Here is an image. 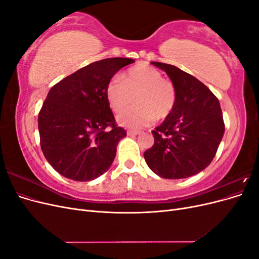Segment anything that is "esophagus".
<instances>
[{
	"mask_svg": "<svg viewBox=\"0 0 259 259\" xmlns=\"http://www.w3.org/2000/svg\"><path fill=\"white\" fill-rule=\"evenodd\" d=\"M139 134H140V132H138V131H127V136H136Z\"/></svg>",
	"mask_w": 259,
	"mask_h": 259,
	"instance_id": "obj_1",
	"label": "esophagus"
}]
</instances>
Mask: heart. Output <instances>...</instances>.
<instances>
[{
    "mask_svg": "<svg viewBox=\"0 0 259 259\" xmlns=\"http://www.w3.org/2000/svg\"><path fill=\"white\" fill-rule=\"evenodd\" d=\"M134 97L136 106L117 116V122L136 130L149 126L155 119H166L175 108L177 91L174 83L164 79L158 69L138 64L121 77H112L106 86L108 105L115 113L126 109Z\"/></svg>",
    "mask_w": 259,
    "mask_h": 259,
    "instance_id": "1",
    "label": "heart"
}]
</instances>
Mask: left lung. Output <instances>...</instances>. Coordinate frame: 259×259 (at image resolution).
I'll list each match as a JSON object with an SVG mask.
<instances>
[{
	"label": "left lung",
	"mask_w": 259,
	"mask_h": 259,
	"mask_svg": "<svg viewBox=\"0 0 259 259\" xmlns=\"http://www.w3.org/2000/svg\"><path fill=\"white\" fill-rule=\"evenodd\" d=\"M165 71L177 91L171 112L152 131L153 146L145 151L147 165L163 178L193 176L213 161L225 133L217 97L197 77L179 68L152 61Z\"/></svg>",
	"instance_id": "8db88e82"
}]
</instances>
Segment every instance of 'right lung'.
<instances>
[{"label":"right lung","mask_w":259,"mask_h":259,"mask_svg":"<svg viewBox=\"0 0 259 259\" xmlns=\"http://www.w3.org/2000/svg\"><path fill=\"white\" fill-rule=\"evenodd\" d=\"M134 61L115 57L92 62L50 90L38 112V133L45 159L60 175L89 182L110 167L126 132L115 123L106 86Z\"/></svg>","instance_id":"add662e5"}]
</instances>
